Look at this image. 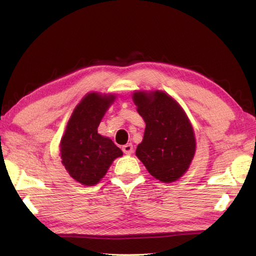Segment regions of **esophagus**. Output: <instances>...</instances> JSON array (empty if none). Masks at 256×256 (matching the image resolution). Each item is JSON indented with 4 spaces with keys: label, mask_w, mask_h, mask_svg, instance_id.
Wrapping results in <instances>:
<instances>
[{
    "label": "esophagus",
    "mask_w": 256,
    "mask_h": 256,
    "mask_svg": "<svg viewBox=\"0 0 256 256\" xmlns=\"http://www.w3.org/2000/svg\"><path fill=\"white\" fill-rule=\"evenodd\" d=\"M122 150H123L124 153L126 154V155L132 154V153H133V145H132L131 143H130V144H125V145L122 146Z\"/></svg>",
    "instance_id": "obj_1"
}]
</instances>
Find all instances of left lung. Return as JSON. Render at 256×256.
I'll return each instance as SVG.
<instances>
[{
  "label": "left lung",
  "instance_id": "1",
  "mask_svg": "<svg viewBox=\"0 0 256 256\" xmlns=\"http://www.w3.org/2000/svg\"><path fill=\"white\" fill-rule=\"evenodd\" d=\"M133 101L146 123L135 154L152 176L162 182H176L188 170L196 152L189 118L164 91H135Z\"/></svg>",
  "mask_w": 256,
  "mask_h": 256
}]
</instances>
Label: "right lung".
Instances as JSON below:
<instances>
[{
  "instance_id": "right-lung-1",
  "label": "right lung",
  "mask_w": 256,
  "mask_h": 256,
  "mask_svg": "<svg viewBox=\"0 0 256 256\" xmlns=\"http://www.w3.org/2000/svg\"><path fill=\"white\" fill-rule=\"evenodd\" d=\"M114 100V94H86L74 108L62 138V165L74 180L84 186L99 182L112 162L123 155L110 138L98 133V126Z\"/></svg>"
}]
</instances>
